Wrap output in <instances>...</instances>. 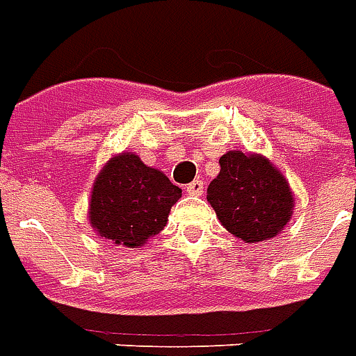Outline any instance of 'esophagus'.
Instances as JSON below:
<instances>
[{
    "label": "esophagus",
    "mask_w": 356,
    "mask_h": 356,
    "mask_svg": "<svg viewBox=\"0 0 356 356\" xmlns=\"http://www.w3.org/2000/svg\"><path fill=\"white\" fill-rule=\"evenodd\" d=\"M189 195H201L203 193V181L201 180H193L191 184H188V188H186Z\"/></svg>",
    "instance_id": "esophagus-1"
}]
</instances>
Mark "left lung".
<instances>
[{
	"instance_id": "8db88e82",
	"label": "left lung",
	"mask_w": 356,
	"mask_h": 356,
	"mask_svg": "<svg viewBox=\"0 0 356 356\" xmlns=\"http://www.w3.org/2000/svg\"><path fill=\"white\" fill-rule=\"evenodd\" d=\"M209 203L225 229L245 243H261L282 232L292 216V191L284 176L260 155L241 152L220 157Z\"/></svg>"
}]
</instances>
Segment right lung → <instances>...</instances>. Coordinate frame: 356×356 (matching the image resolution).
<instances>
[{
    "instance_id": "right-lung-1",
    "label": "right lung",
    "mask_w": 356,
    "mask_h": 356,
    "mask_svg": "<svg viewBox=\"0 0 356 356\" xmlns=\"http://www.w3.org/2000/svg\"><path fill=\"white\" fill-rule=\"evenodd\" d=\"M181 189L146 167L138 155L121 153L102 168L90 195L89 220L98 235L138 248L167 225Z\"/></svg>"
}]
</instances>
